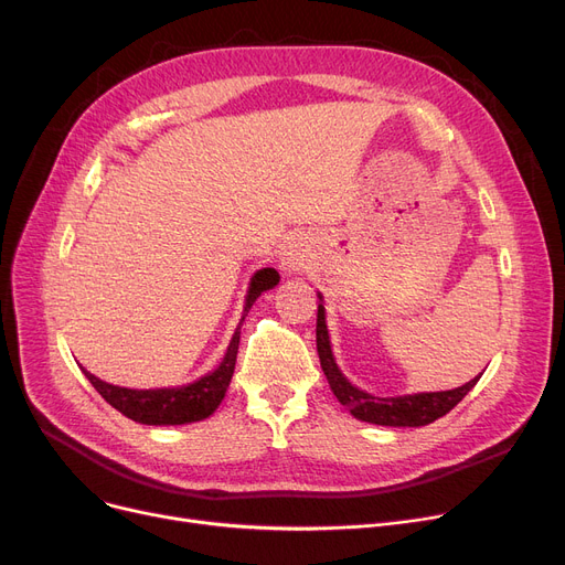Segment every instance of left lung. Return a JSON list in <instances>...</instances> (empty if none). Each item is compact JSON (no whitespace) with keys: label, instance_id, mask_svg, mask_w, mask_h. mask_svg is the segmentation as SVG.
I'll return each instance as SVG.
<instances>
[{"label":"left lung","instance_id":"left-lung-1","mask_svg":"<svg viewBox=\"0 0 565 565\" xmlns=\"http://www.w3.org/2000/svg\"><path fill=\"white\" fill-rule=\"evenodd\" d=\"M316 348L320 366L328 375L330 387L341 405H345L352 417H358L369 424L377 426H426L435 419L444 417V414L451 412L465 396L471 392L473 384L479 377L469 380L467 384L451 392H435V394H414V396H398V398H377L371 394L360 392L358 387L343 377L339 366L334 364L330 337H328V324H324V307L318 305V318H316Z\"/></svg>","mask_w":565,"mask_h":565}]
</instances>
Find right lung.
<instances>
[{
    "label": "right lung",
    "mask_w": 565,
    "mask_h": 565,
    "mask_svg": "<svg viewBox=\"0 0 565 565\" xmlns=\"http://www.w3.org/2000/svg\"><path fill=\"white\" fill-rule=\"evenodd\" d=\"M279 284V273L273 270V267H263L249 284L247 292V302H245V316L249 313L252 305L256 302L258 295L267 288H273ZM243 316V320H245ZM241 320V324H243ZM237 343H241V328L235 330L228 350L224 354V362L213 371L203 375L201 380L188 384V387L181 390H148V392H137V390H126V387H114V384H107L92 375L88 371L86 377L94 384L96 392L121 414H126L128 419L148 424V426H181V424H192L201 422L217 409L222 403L228 382L235 369V358H237Z\"/></svg>",
    "instance_id": "obj_1"
}]
</instances>
